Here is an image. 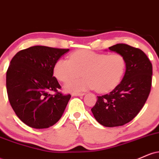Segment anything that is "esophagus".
Instances as JSON below:
<instances>
[{
    "label": "esophagus",
    "mask_w": 159,
    "mask_h": 159,
    "mask_svg": "<svg viewBox=\"0 0 159 159\" xmlns=\"http://www.w3.org/2000/svg\"><path fill=\"white\" fill-rule=\"evenodd\" d=\"M84 93H74L72 94V96H83Z\"/></svg>",
    "instance_id": "esophagus-1"
}]
</instances>
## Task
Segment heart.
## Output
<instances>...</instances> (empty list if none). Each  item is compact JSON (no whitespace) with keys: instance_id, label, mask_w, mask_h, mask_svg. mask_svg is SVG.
<instances>
[{"instance_id":"1","label":"heart","mask_w":159,"mask_h":159,"mask_svg":"<svg viewBox=\"0 0 159 159\" xmlns=\"http://www.w3.org/2000/svg\"><path fill=\"white\" fill-rule=\"evenodd\" d=\"M126 62L120 54H98L88 50L72 54L69 60L60 59L54 67V74L59 81L66 83L82 74L80 80L70 82L65 89L71 92H80L96 89L106 93L114 89L123 79Z\"/></svg>"}]
</instances>
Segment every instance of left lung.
Segmentation results:
<instances>
[{
	"mask_svg": "<svg viewBox=\"0 0 159 159\" xmlns=\"http://www.w3.org/2000/svg\"><path fill=\"white\" fill-rule=\"evenodd\" d=\"M109 50L124 57L125 75L111 92L97 96L91 111L98 123L116 127L132 120L143 107L151 90L152 66L143 51L127 44L114 45Z\"/></svg>",
	"mask_w": 159,
	"mask_h": 159,
	"instance_id": "8db88e82",
	"label": "left lung"
}]
</instances>
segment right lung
Segmentation results:
<instances>
[{
  "instance_id": "1",
  "label": "right lung",
  "mask_w": 159,
  "mask_h": 159,
  "mask_svg": "<svg viewBox=\"0 0 159 159\" xmlns=\"http://www.w3.org/2000/svg\"><path fill=\"white\" fill-rule=\"evenodd\" d=\"M69 49L42 45L20 51L12 57L7 72L10 103L24 123L34 129H47L59 121L70 95L49 91L61 88L53 77L56 62Z\"/></svg>"
}]
</instances>
